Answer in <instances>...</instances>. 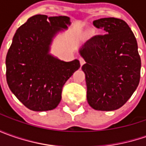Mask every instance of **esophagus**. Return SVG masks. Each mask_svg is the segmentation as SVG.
<instances>
[{
    "label": "esophagus",
    "mask_w": 146,
    "mask_h": 146,
    "mask_svg": "<svg viewBox=\"0 0 146 146\" xmlns=\"http://www.w3.org/2000/svg\"><path fill=\"white\" fill-rule=\"evenodd\" d=\"M80 66H83V65L85 63V61H84V59L83 58H80Z\"/></svg>",
    "instance_id": "obj_1"
}]
</instances>
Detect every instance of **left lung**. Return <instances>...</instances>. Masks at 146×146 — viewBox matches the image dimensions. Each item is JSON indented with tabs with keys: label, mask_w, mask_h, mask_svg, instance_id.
<instances>
[{
	"label": "left lung",
	"mask_w": 146,
	"mask_h": 146,
	"mask_svg": "<svg viewBox=\"0 0 146 146\" xmlns=\"http://www.w3.org/2000/svg\"><path fill=\"white\" fill-rule=\"evenodd\" d=\"M106 35L95 36L81 48L84 59L87 101L94 110L120 108L137 89L141 62L133 32L123 20L104 18L93 22Z\"/></svg>",
	"instance_id": "left-lung-1"
}]
</instances>
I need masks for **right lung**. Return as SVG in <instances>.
<instances>
[{
	"mask_svg": "<svg viewBox=\"0 0 146 146\" xmlns=\"http://www.w3.org/2000/svg\"><path fill=\"white\" fill-rule=\"evenodd\" d=\"M71 24L67 16L37 14L19 27L5 59L10 91L33 111L55 109L62 87L80 67L78 59L60 60L50 53L53 39Z\"/></svg>",
	"mask_w": 146,
	"mask_h": 146,
	"instance_id": "obj_1",
	"label": "right lung"
}]
</instances>
